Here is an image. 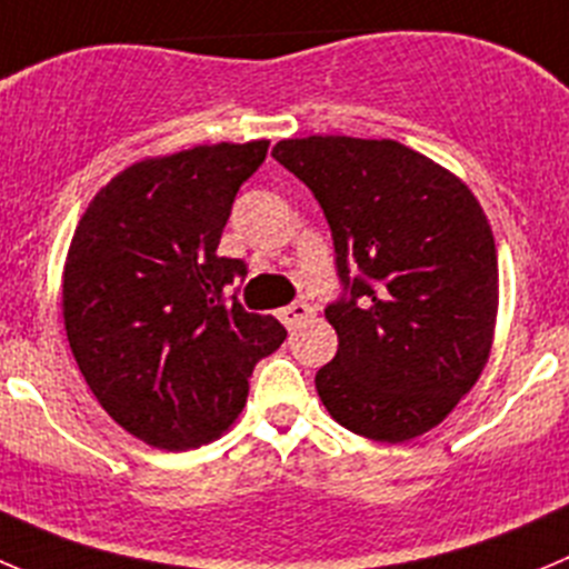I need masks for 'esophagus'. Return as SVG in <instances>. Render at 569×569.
Here are the masks:
<instances>
[{
	"instance_id": "obj_1",
	"label": "esophagus",
	"mask_w": 569,
	"mask_h": 569,
	"mask_svg": "<svg viewBox=\"0 0 569 569\" xmlns=\"http://www.w3.org/2000/svg\"><path fill=\"white\" fill-rule=\"evenodd\" d=\"M311 315H315V309H311L309 302H291V306H286V309L278 311L280 322H283L286 328L302 326V322L309 320Z\"/></svg>"
}]
</instances>
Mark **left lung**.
Instances as JSON below:
<instances>
[{
	"instance_id": "obj_1",
	"label": "left lung",
	"mask_w": 569,
	"mask_h": 569,
	"mask_svg": "<svg viewBox=\"0 0 569 569\" xmlns=\"http://www.w3.org/2000/svg\"><path fill=\"white\" fill-rule=\"evenodd\" d=\"M272 157L320 201L348 289L326 309L339 348L317 373L322 405L381 443L429 432L491 357L500 272L480 201L396 140L295 137Z\"/></svg>"
}]
</instances>
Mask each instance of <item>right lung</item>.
Segmentation results:
<instances>
[{
	"instance_id": "right-lung-1",
	"label": "right lung",
	"mask_w": 569,
	"mask_h": 569,
	"mask_svg": "<svg viewBox=\"0 0 569 569\" xmlns=\"http://www.w3.org/2000/svg\"><path fill=\"white\" fill-rule=\"evenodd\" d=\"M269 140L146 157L103 184L61 274L69 348L89 390L129 435L199 449L241 416L254 365L286 339L269 315L224 302L247 272L219 241Z\"/></svg>"
}]
</instances>
